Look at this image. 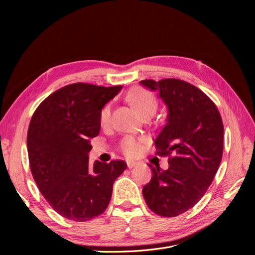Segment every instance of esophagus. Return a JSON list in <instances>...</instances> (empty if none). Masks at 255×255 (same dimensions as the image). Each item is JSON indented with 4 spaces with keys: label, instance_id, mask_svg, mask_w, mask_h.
Listing matches in <instances>:
<instances>
[{
    "label": "esophagus",
    "instance_id": "1",
    "mask_svg": "<svg viewBox=\"0 0 255 255\" xmlns=\"http://www.w3.org/2000/svg\"><path fill=\"white\" fill-rule=\"evenodd\" d=\"M136 165H137V163L135 161H127L128 168H133V167H135Z\"/></svg>",
    "mask_w": 255,
    "mask_h": 255
}]
</instances>
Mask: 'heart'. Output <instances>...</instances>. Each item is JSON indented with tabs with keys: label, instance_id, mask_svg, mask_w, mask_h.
Here are the masks:
<instances>
[{
	"label": "heart",
	"instance_id": "b5f03b06",
	"mask_svg": "<svg viewBox=\"0 0 255 255\" xmlns=\"http://www.w3.org/2000/svg\"><path fill=\"white\" fill-rule=\"evenodd\" d=\"M128 99L132 106L143 118L145 116H153L157 110V99L151 92L143 88H134L128 94ZM112 106L110 103L105 104L99 114V123L101 126H106L111 121ZM141 139H136L133 136H125L120 142V151L127 157H134L141 150Z\"/></svg>",
	"mask_w": 255,
	"mask_h": 255
}]
</instances>
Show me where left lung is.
<instances>
[{
  "mask_svg": "<svg viewBox=\"0 0 255 255\" xmlns=\"http://www.w3.org/2000/svg\"><path fill=\"white\" fill-rule=\"evenodd\" d=\"M141 85L158 91L168 107L167 121L155 140L156 155L168 168H154L142 194L159 216L176 217L193 208L213 182L223 152V123L216 104L195 86L177 78Z\"/></svg>",
  "mask_w": 255,
  "mask_h": 255,
  "instance_id": "1",
  "label": "left lung"
}]
</instances>
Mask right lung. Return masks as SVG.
Instances as JSON below:
<instances>
[{
  "instance_id": "right-lung-1",
  "label": "right lung",
  "mask_w": 255,
  "mask_h": 255,
  "mask_svg": "<svg viewBox=\"0 0 255 255\" xmlns=\"http://www.w3.org/2000/svg\"><path fill=\"white\" fill-rule=\"evenodd\" d=\"M122 86L76 83L46 97L28 129L32 176L46 202L64 218L86 222L110 204L113 185L127 164L123 160L89 164L90 138L100 131L99 114Z\"/></svg>"
}]
</instances>
